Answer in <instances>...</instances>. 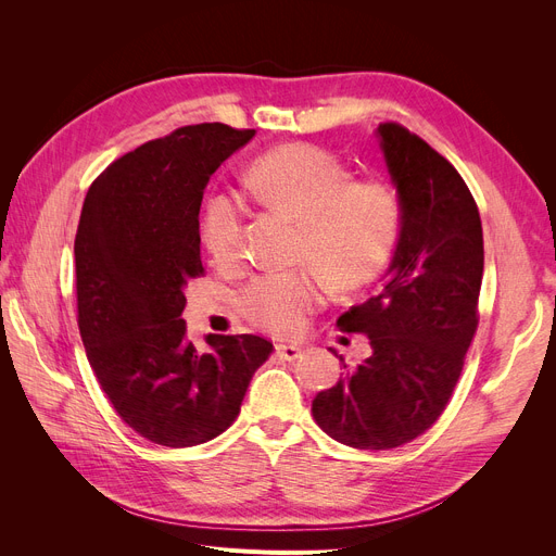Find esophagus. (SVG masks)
Here are the masks:
<instances>
[{
  "mask_svg": "<svg viewBox=\"0 0 556 556\" xmlns=\"http://www.w3.org/2000/svg\"><path fill=\"white\" fill-rule=\"evenodd\" d=\"M275 349H277V356L281 361H288V363H293L302 356V349L298 344H277Z\"/></svg>",
  "mask_w": 556,
  "mask_h": 556,
  "instance_id": "1",
  "label": "esophagus"
}]
</instances>
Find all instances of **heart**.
Here are the masks:
<instances>
[{"mask_svg": "<svg viewBox=\"0 0 556 556\" xmlns=\"http://www.w3.org/2000/svg\"><path fill=\"white\" fill-rule=\"evenodd\" d=\"M261 204L300 227L298 263L313 266L336 290H358L381 275L394 256L403 202L399 189L367 175L352 178L329 151L313 143H281L248 168ZM245 210L237 198L214 195L200 218V237L218 266L243 256ZM325 302V283L308 268L266 273L245 286L241 313L277 336H295Z\"/></svg>", "mask_w": 556, "mask_h": 556, "instance_id": "1", "label": "heart"}]
</instances>
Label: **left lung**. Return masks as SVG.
<instances>
[{"label": "left lung", "mask_w": 556, "mask_h": 556, "mask_svg": "<svg viewBox=\"0 0 556 556\" xmlns=\"http://www.w3.org/2000/svg\"><path fill=\"white\" fill-rule=\"evenodd\" d=\"M378 137L403 202L401 239L381 290L336 323L367 336L371 354L311 407L329 437L363 451L403 446L442 417L478 331L484 270L480 212L455 166L396 122L378 124Z\"/></svg>", "instance_id": "obj_1"}]
</instances>
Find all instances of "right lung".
I'll list each match as a JSON object with an SVG mask.
<instances>
[{
    "label": "right lung",
    "instance_id": "right-lung-1",
    "mask_svg": "<svg viewBox=\"0 0 556 556\" xmlns=\"http://www.w3.org/2000/svg\"><path fill=\"white\" fill-rule=\"evenodd\" d=\"M256 130L195 124L114 160L85 195L76 229V319L97 381L146 440L187 448L225 432L254 371L258 336H207L198 349L185 286L204 275L200 202L214 170Z\"/></svg>",
    "mask_w": 556,
    "mask_h": 556
}]
</instances>
